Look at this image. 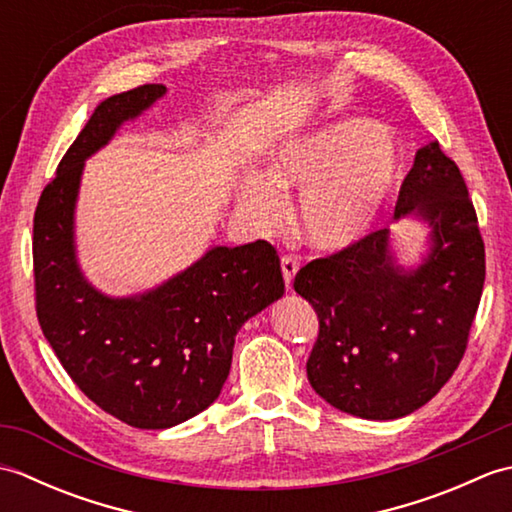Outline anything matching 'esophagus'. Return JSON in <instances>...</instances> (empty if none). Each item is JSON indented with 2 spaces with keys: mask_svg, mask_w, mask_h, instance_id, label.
Returning <instances> with one entry per match:
<instances>
[{
  "mask_svg": "<svg viewBox=\"0 0 512 512\" xmlns=\"http://www.w3.org/2000/svg\"><path fill=\"white\" fill-rule=\"evenodd\" d=\"M297 270H299V257H295V255L281 257V273H284V281H286L288 288L292 284V279H295Z\"/></svg>",
  "mask_w": 512,
  "mask_h": 512,
  "instance_id": "34e87169",
  "label": "esophagus"
}]
</instances>
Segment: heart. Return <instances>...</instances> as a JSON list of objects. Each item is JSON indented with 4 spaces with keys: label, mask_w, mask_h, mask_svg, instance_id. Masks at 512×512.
Listing matches in <instances>:
<instances>
[{
    "label": "heart",
    "mask_w": 512,
    "mask_h": 512,
    "mask_svg": "<svg viewBox=\"0 0 512 512\" xmlns=\"http://www.w3.org/2000/svg\"><path fill=\"white\" fill-rule=\"evenodd\" d=\"M398 176V149L380 127L352 118L290 140L270 160L266 178L248 176L237 204L259 228L284 215L279 193L301 191L295 224L310 246L339 250L361 237Z\"/></svg>",
    "instance_id": "1"
}]
</instances>
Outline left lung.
<instances>
[{"label":"left lung","mask_w":512,"mask_h":512,"mask_svg":"<svg viewBox=\"0 0 512 512\" xmlns=\"http://www.w3.org/2000/svg\"><path fill=\"white\" fill-rule=\"evenodd\" d=\"M431 226V253L402 270L389 231L369 233L312 259L295 290L312 303L319 336L308 380L332 407L367 420L420 409L447 385L469 345L486 259L477 213L458 165L438 143L418 149L394 217Z\"/></svg>","instance_id":"obj_1"}]
</instances>
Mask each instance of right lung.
<instances>
[{"label":"right lung","mask_w":512,"mask_h":512,"mask_svg":"<svg viewBox=\"0 0 512 512\" xmlns=\"http://www.w3.org/2000/svg\"><path fill=\"white\" fill-rule=\"evenodd\" d=\"M147 83L96 107L41 191L32 226L37 319L63 369L103 411L136 429H167L220 396L235 334L284 295L277 250L264 239L215 246L140 297L110 299L74 257V202L83 162L165 94Z\"/></svg>","instance_id":"add662e5"}]
</instances>
